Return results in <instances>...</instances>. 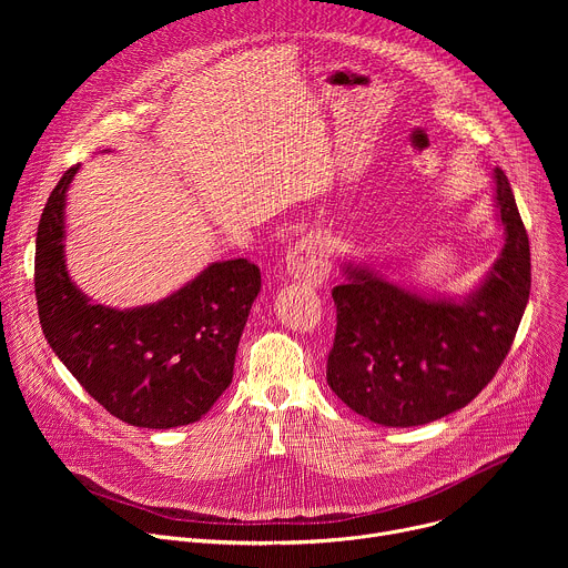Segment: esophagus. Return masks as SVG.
<instances>
[{
	"instance_id": "esophagus-1",
	"label": "esophagus",
	"mask_w": 568,
	"mask_h": 568,
	"mask_svg": "<svg viewBox=\"0 0 568 568\" xmlns=\"http://www.w3.org/2000/svg\"><path fill=\"white\" fill-rule=\"evenodd\" d=\"M287 274L310 287H321L328 281V252L316 235L310 233L296 242L294 250L287 254Z\"/></svg>"
}]
</instances>
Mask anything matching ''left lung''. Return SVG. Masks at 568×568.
<instances>
[{
	"instance_id": "8db88e82",
	"label": "left lung",
	"mask_w": 568,
	"mask_h": 568,
	"mask_svg": "<svg viewBox=\"0 0 568 568\" xmlns=\"http://www.w3.org/2000/svg\"><path fill=\"white\" fill-rule=\"evenodd\" d=\"M493 200L504 250L463 296L390 281L355 258L342 263L326 375L355 414L382 427L427 425L463 409L499 371L528 303L530 247L501 169L493 171Z\"/></svg>"
}]
</instances>
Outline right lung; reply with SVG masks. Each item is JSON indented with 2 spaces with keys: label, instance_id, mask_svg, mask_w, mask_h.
<instances>
[{
  "label": "right lung",
  "instance_id": "right-lung-1",
  "mask_svg": "<svg viewBox=\"0 0 568 568\" xmlns=\"http://www.w3.org/2000/svg\"><path fill=\"white\" fill-rule=\"evenodd\" d=\"M69 169L42 211L36 240V296L42 333L101 407L145 429L197 423L233 377L235 351L261 292L247 258L206 265L156 303H94L67 270Z\"/></svg>",
  "mask_w": 568,
  "mask_h": 568
}]
</instances>
